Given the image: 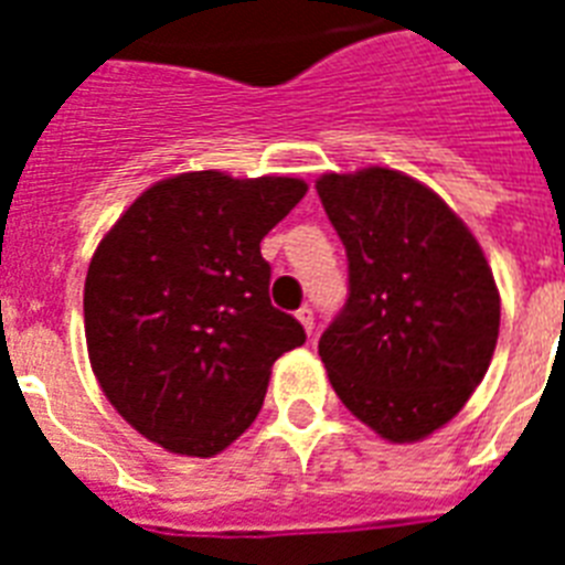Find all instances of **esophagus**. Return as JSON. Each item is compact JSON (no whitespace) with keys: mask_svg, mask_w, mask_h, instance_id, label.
<instances>
[{"mask_svg":"<svg viewBox=\"0 0 565 565\" xmlns=\"http://www.w3.org/2000/svg\"><path fill=\"white\" fill-rule=\"evenodd\" d=\"M296 319H299L301 328H305L308 334H313V328H317V322H313V310H310L308 305H305V308H301L299 313H296Z\"/></svg>","mask_w":565,"mask_h":565,"instance_id":"34e87169","label":"esophagus"}]
</instances>
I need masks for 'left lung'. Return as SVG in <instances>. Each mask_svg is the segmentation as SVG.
<instances>
[{
  "mask_svg": "<svg viewBox=\"0 0 565 565\" xmlns=\"http://www.w3.org/2000/svg\"><path fill=\"white\" fill-rule=\"evenodd\" d=\"M349 257V299L319 340L340 402L390 443L455 419L490 370L501 299L463 220L386 167L317 181Z\"/></svg>",
  "mask_w": 565,
  "mask_h": 565,
  "instance_id": "1",
  "label": "left lung"
}]
</instances>
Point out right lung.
Returning a JSON list of instances; mask_svg holds the SVG:
<instances>
[{
    "mask_svg": "<svg viewBox=\"0 0 565 565\" xmlns=\"http://www.w3.org/2000/svg\"><path fill=\"white\" fill-rule=\"evenodd\" d=\"M308 193L287 175L202 170L140 193L84 281L93 375L122 419L172 455L213 457L264 407L305 328L269 301L260 239Z\"/></svg>",
    "mask_w": 565,
    "mask_h": 565,
    "instance_id": "right-lung-1",
    "label": "right lung"
}]
</instances>
